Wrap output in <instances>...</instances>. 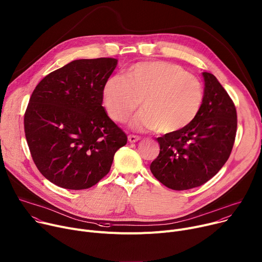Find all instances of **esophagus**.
<instances>
[{
  "instance_id": "1",
  "label": "esophagus",
  "mask_w": 262,
  "mask_h": 262,
  "mask_svg": "<svg viewBox=\"0 0 262 262\" xmlns=\"http://www.w3.org/2000/svg\"><path fill=\"white\" fill-rule=\"evenodd\" d=\"M128 140L130 143H136V142H138V140H140V137L136 136V135H129Z\"/></svg>"
}]
</instances>
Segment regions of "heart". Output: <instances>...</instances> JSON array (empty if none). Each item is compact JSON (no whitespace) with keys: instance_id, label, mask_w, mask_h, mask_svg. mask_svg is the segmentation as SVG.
Returning <instances> with one entry per match:
<instances>
[{"instance_id":"obj_1","label":"heart","mask_w":262,"mask_h":262,"mask_svg":"<svg viewBox=\"0 0 262 262\" xmlns=\"http://www.w3.org/2000/svg\"><path fill=\"white\" fill-rule=\"evenodd\" d=\"M205 99L201 80L176 64L144 61L128 68L126 76L112 75L102 88L107 115L124 123L142 107L130 127L139 132L174 134L189 127L197 117Z\"/></svg>"}]
</instances>
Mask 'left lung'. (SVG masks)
<instances>
[{
    "instance_id": "8db88e82",
    "label": "left lung",
    "mask_w": 262,
    "mask_h": 262,
    "mask_svg": "<svg viewBox=\"0 0 262 262\" xmlns=\"http://www.w3.org/2000/svg\"><path fill=\"white\" fill-rule=\"evenodd\" d=\"M205 99L194 122L178 133L157 137L159 154L150 165L158 182L183 191L207 183L224 167L232 152L237 113L218 79L203 72Z\"/></svg>"
}]
</instances>
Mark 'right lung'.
<instances>
[{"label": "right lung", "mask_w": 262, "mask_h": 262, "mask_svg": "<svg viewBox=\"0 0 262 262\" xmlns=\"http://www.w3.org/2000/svg\"><path fill=\"white\" fill-rule=\"evenodd\" d=\"M117 59H76L46 75L33 90L24 129L33 162L52 184L69 190L96 185L127 135L107 115L102 88Z\"/></svg>", "instance_id": "1"}]
</instances>
